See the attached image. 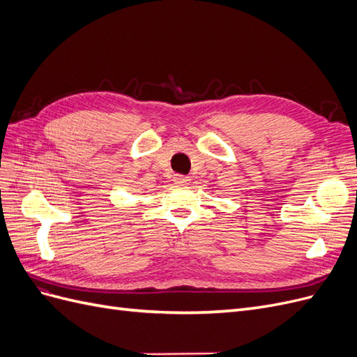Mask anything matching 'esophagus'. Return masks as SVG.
<instances>
[{
  "label": "esophagus",
  "instance_id": "obj_1",
  "mask_svg": "<svg viewBox=\"0 0 357 357\" xmlns=\"http://www.w3.org/2000/svg\"><path fill=\"white\" fill-rule=\"evenodd\" d=\"M172 181L176 183V185H188L190 181V178L188 176H181V174H174L172 176Z\"/></svg>",
  "mask_w": 357,
  "mask_h": 357
}]
</instances>
